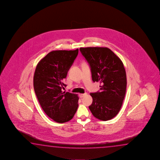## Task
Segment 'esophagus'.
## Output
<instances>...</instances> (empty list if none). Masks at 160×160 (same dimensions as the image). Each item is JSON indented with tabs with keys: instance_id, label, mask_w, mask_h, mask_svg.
<instances>
[{
	"instance_id": "1",
	"label": "esophagus",
	"mask_w": 160,
	"mask_h": 160,
	"mask_svg": "<svg viewBox=\"0 0 160 160\" xmlns=\"http://www.w3.org/2000/svg\"><path fill=\"white\" fill-rule=\"evenodd\" d=\"M86 93H81V94H79V98H82L84 97L85 95H86Z\"/></svg>"
}]
</instances>
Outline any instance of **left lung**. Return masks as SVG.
Instances as JSON below:
<instances>
[{"label": "left lung", "mask_w": 160, "mask_h": 160, "mask_svg": "<svg viewBox=\"0 0 160 160\" xmlns=\"http://www.w3.org/2000/svg\"><path fill=\"white\" fill-rule=\"evenodd\" d=\"M79 50L90 67L92 81L100 83V91L90 93L93 101L89 110L97 119H111L119 112L126 92L123 63L108 48H81Z\"/></svg>", "instance_id": "8db88e82"}]
</instances>
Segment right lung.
Instances as JSON below:
<instances>
[{
	"mask_svg": "<svg viewBox=\"0 0 160 160\" xmlns=\"http://www.w3.org/2000/svg\"><path fill=\"white\" fill-rule=\"evenodd\" d=\"M78 54V49L52 51L41 60L36 68V95L44 112L57 122L72 119L78 107L77 95L62 91L67 86L63 81Z\"/></svg>",
	"mask_w": 160,
	"mask_h": 160,
	"instance_id": "obj_1",
	"label": "right lung"
}]
</instances>
